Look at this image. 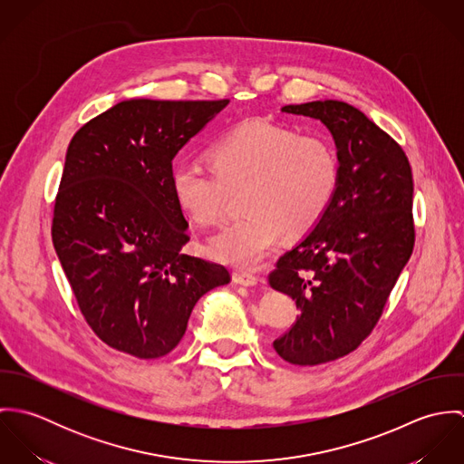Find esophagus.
I'll use <instances>...</instances> for the list:
<instances>
[{"label": "esophagus", "mask_w": 464, "mask_h": 464, "mask_svg": "<svg viewBox=\"0 0 464 464\" xmlns=\"http://www.w3.org/2000/svg\"><path fill=\"white\" fill-rule=\"evenodd\" d=\"M234 282L239 284V285H245V287H254V285H257L259 278L252 273H246V271H236L234 273Z\"/></svg>", "instance_id": "obj_1"}]
</instances>
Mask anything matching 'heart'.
<instances>
[{
	"instance_id": "obj_1",
	"label": "heart",
	"mask_w": 464,
	"mask_h": 464,
	"mask_svg": "<svg viewBox=\"0 0 464 464\" xmlns=\"http://www.w3.org/2000/svg\"><path fill=\"white\" fill-rule=\"evenodd\" d=\"M212 168L184 159L171 171L180 208L198 225L223 219L232 193L243 195L246 216L221 228L210 254L228 265L254 269L284 230H311L331 205L339 180V159L329 137L298 133L269 121H246L210 146Z\"/></svg>"
}]
</instances>
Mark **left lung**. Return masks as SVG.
Segmentation results:
<instances>
[{
    "instance_id": "1",
    "label": "left lung",
    "mask_w": 464,
    "mask_h": 464,
    "mask_svg": "<svg viewBox=\"0 0 464 464\" xmlns=\"http://www.w3.org/2000/svg\"><path fill=\"white\" fill-rule=\"evenodd\" d=\"M282 112L320 120L339 159L325 214L267 275L300 309L273 348L291 364L314 366L353 352L382 316L414 246L412 173L397 140L344 102L285 105Z\"/></svg>"
}]
</instances>
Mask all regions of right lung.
<instances>
[{"instance_id": "add662e5", "label": "right lung", "mask_w": 464, "mask_h": 464, "mask_svg": "<svg viewBox=\"0 0 464 464\" xmlns=\"http://www.w3.org/2000/svg\"><path fill=\"white\" fill-rule=\"evenodd\" d=\"M228 105L127 100L72 135L52 239L87 325L139 359L169 353L225 266L182 252L188 219L171 189L179 150Z\"/></svg>"}]
</instances>
